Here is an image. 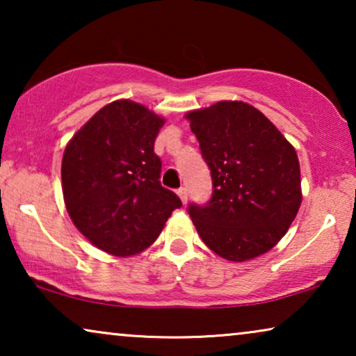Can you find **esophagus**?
Returning <instances> with one entry per match:
<instances>
[{
  "label": "esophagus",
  "mask_w": 356,
  "mask_h": 356,
  "mask_svg": "<svg viewBox=\"0 0 356 356\" xmlns=\"http://www.w3.org/2000/svg\"><path fill=\"white\" fill-rule=\"evenodd\" d=\"M177 194L179 196V199H181V202L186 204V201H188V189L184 188V186L178 188V189H177Z\"/></svg>",
  "instance_id": "34e87169"
}]
</instances>
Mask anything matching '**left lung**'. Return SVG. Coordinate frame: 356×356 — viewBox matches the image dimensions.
<instances>
[{"instance_id": "1", "label": "left lung", "mask_w": 356, "mask_h": 356, "mask_svg": "<svg viewBox=\"0 0 356 356\" xmlns=\"http://www.w3.org/2000/svg\"><path fill=\"white\" fill-rule=\"evenodd\" d=\"M186 118L212 178L211 199L188 206L199 236L228 261L264 254L285 235L301 204L293 145L245 102H217Z\"/></svg>"}]
</instances>
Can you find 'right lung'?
Here are the masks:
<instances>
[{"instance_id": "right-lung-1", "label": "right lung", "mask_w": 356, "mask_h": 356, "mask_svg": "<svg viewBox=\"0 0 356 356\" xmlns=\"http://www.w3.org/2000/svg\"><path fill=\"white\" fill-rule=\"evenodd\" d=\"M163 123L143 105L116 100L66 145L61 181L67 213L87 240L113 256L144 251L181 207L160 183L162 160L154 143Z\"/></svg>"}]
</instances>
